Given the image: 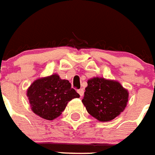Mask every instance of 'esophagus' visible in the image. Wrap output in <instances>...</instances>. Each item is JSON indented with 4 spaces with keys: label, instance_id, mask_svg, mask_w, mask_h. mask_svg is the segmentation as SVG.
<instances>
[{
    "label": "esophagus",
    "instance_id": "34e87169",
    "mask_svg": "<svg viewBox=\"0 0 155 155\" xmlns=\"http://www.w3.org/2000/svg\"><path fill=\"white\" fill-rule=\"evenodd\" d=\"M77 92L79 93V94L81 95V97H82V96H83V95H84V91L83 89H79Z\"/></svg>",
    "mask_w": 155,
    "mask_h": 155
}]
</instances>
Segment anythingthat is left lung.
<instances>
[{
  "label": "left lung",
  "mask_w": 155,
  "mask_h": 155,
  "mask_svg": "<svg viewBox=\"0 0 155 155\" xmlns=\"http://www.w3.org/2000/svg\"><path fill=\"white\" fill-rule=\"evenodd\" d=\"M87 83L82 103L90 115L98 121H108L124 111L129 94L119 82L96 77Z\"/></svg>",
  "instance_id": "8db88e82"
}]
</instances>
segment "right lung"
I'll return each mask as SVG.
<instances>
[{
    "mask_svg": "<svg viewBox=\"0 0 155 155\" xmlns=\"http://www.w3.org/2000/svg\"><path fill=\"white\" fill-rule=\"evenodd\" d=\"M32 111L46 120H53L62 113L68 102L80 94L66 80L57 74L38 79L27 90Z\"/></svg>",
    "mask_w": 155,
    "mask_h": 155,
    "instance_id": "1",
    "label": "right lung"
}]
</instances>
